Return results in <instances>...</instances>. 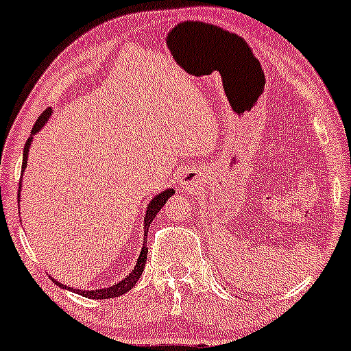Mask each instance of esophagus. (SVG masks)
<instances>
[{
    "instance_id": "34e87169",
    "label": "esophagus",
    "mask_w": 351,
    "mask_h": 351,
    "mask_svg": "<svg viewBox=\"0 0 351 351\" xmlns=\"http://www.w3.org/2000/svg\"><path fill=\"white\" fill-rule=\"evenodd\" d=\"M191 182H193V180H191L189 177H184V179H182V184H184V186H189Z\"/></svg>"
}]
</instances>
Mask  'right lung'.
<instances>
[{"label":"right lung","mask_w":351,"mask_h":351,"mask_svg":"<svg viewBox=\"0 0 351 351\" xmlns=\"http://www.w3.org/2000/svg\"><path fill=\"white\" fill-rule=\"evenodd\" d=\"M50 113L52 111L50 110H45L40 117L37 118V121H35L34 128H32V135L30 138L27 140V143H25V149H23V164H21V171H25L27 169V160H28V152H30V143H32V138H34V135H37L38 132L42 130V126L45 125L47 120L50 118ZM23 177V174H21ZM176 191L174 189H165L162 191L160 194H157L155 197H152V201L149 202V206H147V211H145V218H143V231H145V240H143V248L142 252H140L138 255V260H136V265L133 267L132 272L128 274V276L125 277V279L120 280V282H117L114 285H111V287H104V289H96V291H84V289H74V287H69V285H64L60 282H57V280H53L59 287L62 289H67V291H72L75 292V294H81L84 295V298L88 299H113V298H118V295L125 294V292L132 291L133 285L136 284V280L140 279V276H142L143 269H145V262H147V254H149V248H147V233H149V228L152 225V221H154V218L157 216V213L160 211L162 208H164V204L167 202L169 197L174 194ZM18 199H20V193H18Z\"/></svg>","instance_id":"1"}]
</instances>
